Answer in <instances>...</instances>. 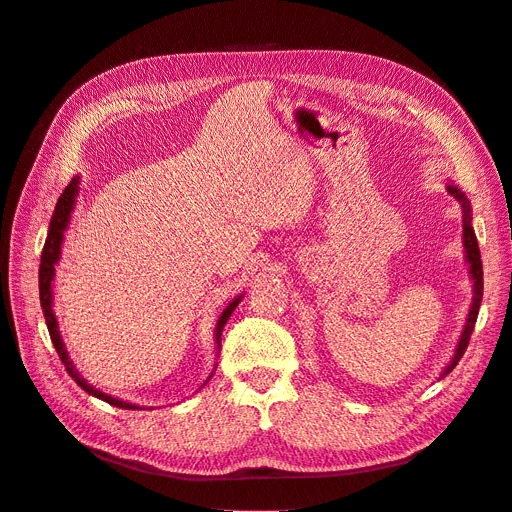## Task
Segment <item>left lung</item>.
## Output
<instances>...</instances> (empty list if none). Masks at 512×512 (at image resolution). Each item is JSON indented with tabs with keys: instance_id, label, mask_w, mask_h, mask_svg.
Wrapping results in <instances>:
<instances>
[{
	"instance_id": "left-lung-1",
	"label": "left lung",
	"mask_w": 512,
	"mask_h": 512,
	"mask_svg": "<svg viewBox=\"0 0 512 512\" xmlns=\"http://www.w3.org/2000/svg\"><path fill=\"white\" fill-rule=\"evenodd\" d=\"M448 192H451L463 207V245H466V254H468V262H470V273H472V280H474V303L470 309V316L466 322V329H463V335L459 339V346L455 350L453 361L448 363V367L444 369V374H451L455 369V365L459 363V359L466 352L468 344H470V335L474 331V324L478 318V309H480V301H483V262H480V250H478V241L474 235V228H472V215H470V203L468 198L461 194V190H457L455 185H448Z\"/></svg>"
}]
</instances>
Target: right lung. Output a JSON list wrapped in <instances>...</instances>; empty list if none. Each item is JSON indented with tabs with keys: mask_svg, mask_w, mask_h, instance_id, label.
Listing matches in <instances>:
<instances>
[{
	"mask_svg": "<svg viewBox=\"0 0 512 512\" xmlns=\"http://www.w3.org/2000/svg\"><path fill=\"white\" fill-rule=\"evenodd\" d=\"M76 194H79V177H74V179L66 185L64 194L59 196L55 213H53L51 224H49V235H46V241H44V247H42V256H40V280H38V282H40V305H42V312H44L46 329H49L51 342H53V346H55V350H57V354H59L61 363L66 365V371L72 376V380H76V384H79L81 389H85L89 395H94V397L106 401V404H111V406L134 410L136 406L126 404V401H121V399H115V397H111V395H104V393L96 391L94 386H89L79 374H76L74 365H72L70 359H68V352H66L64 344H61V337H59V331H57V320H55L53 309H51V282H53V275H55V262L59 260L61 241H64V230H66V226H68L70 211H72V207H74ZM239 301H241V297L232 301V303L224 309V314H222L220 320H218V329H215V339H218V344H220V339H222L224 324H226V320L230 318L232 309H235V307L239 305Z\"/></svg>",
	"mask_w": 512,
	"mask_h": 512,
	"instance_id": "add662e5",
	"label": "right lung"
}]
</instances>
